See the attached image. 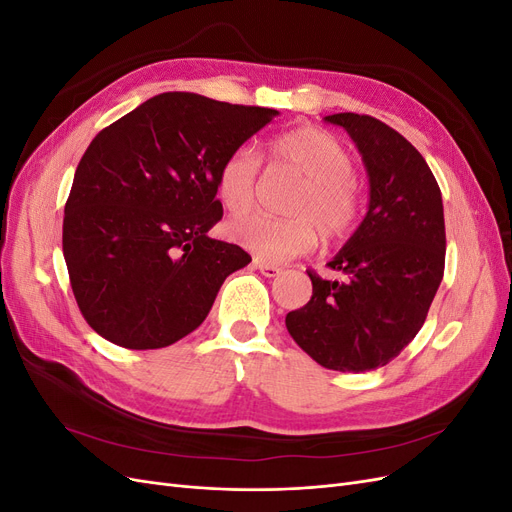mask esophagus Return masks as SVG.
<instances>
[{"instance_id":"obj_1","label":"esophagus","mask_w":512,"mask_h":512,"mask_svg":"<svg viewBox=\"0 0 512 512\" xmlns=\"http://www.w3.org/2000/svg\"><path fill=\"white\" fill-rule=\"evenodd\" d=\"M254 267L265 277H275V275L282 273V269L277 265H271V262H262V260H254Z\"/></svg>"}]
</instances>
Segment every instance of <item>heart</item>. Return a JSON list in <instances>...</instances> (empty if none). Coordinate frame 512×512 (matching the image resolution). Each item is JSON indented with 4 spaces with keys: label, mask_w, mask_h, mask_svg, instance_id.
<instances>
[{
    "label": "heart",
    "mask_w": 512,
    "mask_h": 512,
    "mask_svg": "<svg viewBox=\"0 0 512 512\" xmlns=\"http://www.w3.org/2000/svg\"><path fill=\"white\" fill-rule=\"evenodd\" d=\"M271 168H286L299 175L284 211L288 218L247 215L230 222L228 232L262 262H286L309 254L318 243L350 237L361 222L363 194L352 177L354 158L335 134L316 126H297L267 143ZM260 185V158L254 147L230 151L218 170V196L226 211L241 215L254 203Z\"/></svg>",
    "instance_id": "1"
}]
</instances>
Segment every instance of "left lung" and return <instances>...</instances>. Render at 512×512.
<instances>
[{
    "label": "left lung",
    "instance_id": "left-lung-1",
    "mask_svg": "<svg viewBox=\"0 0 512 512\" xmlns=\"http://www.w3.org/2000/svg\"><path fill=\"white\" fill-rule=\"evenodd\" d=\"M369 175V209L329 262L344 282L312 280V299L286 329L316 363L371 371L391 363L421 331L444 275L446 232L438 181L425 158L380 119L337 113Z\"/></svg>",
    "mask_w": 512,
    "mask_h": 512
}]
</instances>
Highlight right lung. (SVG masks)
<instances>
[{"label": "right lung", "instance_id": "add662e5", "mask_svg": "<svg viewBox=\"0 0 512 512\" xmlns=\"http://www.w3.org/2000/svg\"><path fill=\"white\" fill-rule=\"evenodd\" d=\"M273 108L166 91L104 128L79 162L64 215V258L87 324L108 342L153 350L198 329L230 273L252 256L207 237L230 151Z\"/></svg>", "mask_w": 512, "mask_h": 512}]
</instances>
